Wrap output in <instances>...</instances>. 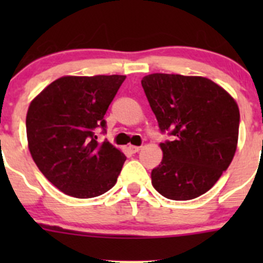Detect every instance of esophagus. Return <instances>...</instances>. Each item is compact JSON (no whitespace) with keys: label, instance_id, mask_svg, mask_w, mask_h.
I'll use <instances>...</instances> for the list:
<instances>
[{"label":"esophagus","instance_id":"esophagus-1","mask_svg":"<svg viewBox=\"0 0 263 263\" xmlns=\"http://www.w3.org/2000/svg\"><path fill=\"white\" fill-rule=\"evenodd\" d=\"M127 148H128V151H131L132 154H136V153H139L140 150H141V146H135V145H128V146H127Z\"/></svg>","mask_w":263,"mask_h":263}]
</instances>
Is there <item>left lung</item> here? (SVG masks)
<instances>
[{"label":"left lung","mask_w":263,"mask_h":263,"mask_svg":"<svg viewBox=\"0 0 263 263\" xmlns=\"http://www.w3.org/2000/svg\"><path fill=\"white\" fill-rule=\"evenodd\" d=\"M161 131L163 159L151 172L154 188L169 200L208 192L232 163L238 146L239 108L220 85L202 76L151 73L141 80Z\"/></svg>","instance_id":"left-lung-1"}]
</instances>
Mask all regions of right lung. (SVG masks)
Segmentation results:
<instances>
[{
    "label": "right lung",
    "mask_w": 263,
    "mask_h": 263,
    "mask_svg": "<svg viewBox=\"0 0 263 263\" xmlns=\"http://www.w3.org/2000/svg\"><path fill=\"white\" fill-rule=\"evenodd\" d=\"M126 76H62L44 87L26 113L28 147L34 163L65 195L91 198L116 184L126 156L98 142L104 115Z\"/></svg>",
    "instance_id": "1"
}]
</instances>
